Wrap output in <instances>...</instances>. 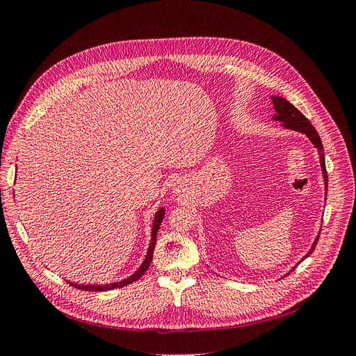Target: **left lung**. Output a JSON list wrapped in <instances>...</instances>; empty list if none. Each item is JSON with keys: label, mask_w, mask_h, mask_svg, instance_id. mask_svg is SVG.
I'll use <instances>...</instances> for the list:
<instances>
[{"label": "left lung", "mask_w": 356, "mask_h": 356, "mask_svg": "<svg viewBox=\"0 0 356 356\" xmlns=\"http://www.w3.org/2000/svg\"><path fill=\"white\" fill-rule=\"evenodd\" d=\"M271 99H273V107L275 110V114L273 115V120L280 122L282 126L286 127V129L296 130V131H300V134H304L312 142L314 147L318 149L320 164H321V171H323V177H324V185H325V191H327V180L328 179H327V170H325L324 151H323V143H321V139L317 134V130H315V127L311 124V122L304 114H302L298 108L293 107V104H291L287 99H284L282 97H275V95H273ZM318 239H320V233L317 234V238H315L308 254L300 261H304L307 257H309L312 254L315 246H317V243H318ZM293 270H295V267L291 271H293ZM291 271H289V273H291Z\"/></svg>", "instance_id": "obj_1"}]
</instances>
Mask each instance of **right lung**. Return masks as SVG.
<instances>
[{
  "label": "right lung",
  "mask_w": 356,
  "mask_h": 356,
  "mask_svg": "<svg viewBox=\"0 0 356 356\" xmlns=\"http://www.w3.org/2000/svg\"><path fill=\"white\" fill-rule=\"evenodd\" d=\"M164 208H160L158 211L155 213V217H154V222H152V233H151V243H149V248H148V252H147V257H145L143 262L140 264V267L131 274L129 275L127 279L122 280V282H115V283H110V284H77V283H73V282H69L73 287H77V289H82V291H92V292H104V291H111V289H117V287H123V286H127L130 283L136 282L138 279H140L142 275L145 274V271L148 270L151 261H152V254H154V248H155V243H156V233H158V229H160L161 226V221L164 218Z\"/></svg>",
  "instance_id": "obj_1"
}]
</instances>
